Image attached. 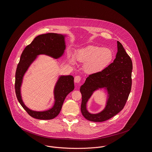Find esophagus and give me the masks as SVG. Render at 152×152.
<instances>
[{
	"label": "esophagus",
	"mask_w": 152,
	"mask_h": 152,
	"mask_svg": "<svg viewBox=\"0 0 152 152\" xmlns=\"http://www.w3.org/2000/svg\"><path fill=\"white\" fill-rule=\"evenodd\" d=\"M81 80V77H80V76H79V75L75 76V78H74V82H75V83H80Z\"/></svg>",
	"instance_id": "esophagus-1"
}]
</instances>
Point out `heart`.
Instances as JSON below:
<instances>
[{"instance_id": "obj_1", "label": "heart", "mask_w": 152, "mask_h": 152, "mask_svg": "<svg viewBox=\"0 0 152 152\" xmlns=\"http://www.w3.org/2000/svg\"><path fill=\"white\" fill-rule=\"evenodd\" d=\"M113 59V53L111 49L91 46L78 51L75 56V60L85 63L83 69L85 72L93 74L100 72L107 68ZM69 61L71 64L74 61L71 56Z\"/></svg>"}]
</instances>
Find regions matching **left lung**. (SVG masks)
Returning <instances> with one entry per match:
<instances>
[{
	"label": "left lung",
	"mask_w": 152,
	"mask_h": 152,
	"mask_svg": "<svg viewBox=\"0 0 152 152\" xmlns=\"http://www.w3.org/2000/svg\"><path fill=\"white\" fill-rule=\"evenodd\" d=\"M118 52L113 62L104 70L89 75L80 88L82 94L81 111L88 121L101 122L111 119L124 108L132 89V63L122 44L117 41ZM104 88L107 99L104 110L91 114L87 110V103L95 91Z\"/></svg>",
	"instance_id": "8db88e82"
}]
</instances>
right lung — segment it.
I'll return each instance as SVG.
<instances>
[{"mask_svg":"<svg viewBox=\"0 0 152 152\" xmlns=\"http://www.w3.org/2000/svg\"><path fill=\"white\" fill-rule=\"evenodd\" d=\"M66 34L49 33L41 34L34 39L22 52L15 72V89L17 99L23 109L34 118L50 120L56 117L61 112L66 96L74 89V77L72 75H59L53 91L54 104L46 111H36L27 107L21 95V86L23 77L31 64L40 55H45L56 59L61 57L66 50Z\"/></svg>","mask_w":152,"mask_h":152,"instance_id":"1","label":"right lung"}]
</instances>
